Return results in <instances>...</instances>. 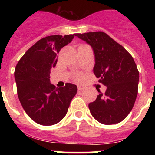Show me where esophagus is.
I'll use <instances>...</instances> for the list:
<instances>
[{
	"instance_id": "34e87169",
	"label": "esophagus",
	"mask_w": 155,
	"mask_h": 155,
	"mask_svg": "<svg viewBox=\"0 0 155 155\" xmlns=\"http://www.w3.org/2000/svg\"><path fill=\"white\" fill-rule=\"evenodd\" d=\"M84 86H81V85L78 86V91H82V90L84 89Z\"/></svg>"
}]
</instances>
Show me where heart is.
Returning a JSON list of instances; mask_svg holds the SVG:
<instances>
[{"label": "heart", "mask_w": 155, "mask_h": 155, "mask_svg": "<svg viewBox=\"0 0 155 155\" xmlns=\"http://www.w3.org/2000/svg\"><path fill=\"white\" fill-rule=\"evenodd\" d=\"M74 79L76 81H81L82 79L84 78V74L81 73V72H76V73L74 74Z\"/></svg>", "instance_id": "1"}]
</instances>
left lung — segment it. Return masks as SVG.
<instances>
[{"mask_svg": "<svg viewBox=\"0 0 155 155\" xmlns=\"http://www.w3.org/2000/svg\"><path fill=\"white\" fill-rule=\"evenodd\" d=\"M92 47L95 57L94 74L106 86L105 93L88 104L91 115L105 125L120 123L132 110L138 92L139 71L125 48L103 31L77 33Z\"/></svg>", "mask_w": 155, "mask_h": 155, "instance_id": "left-lung-1", "label": "left lung"}]
</instances>
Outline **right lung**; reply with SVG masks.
Instances as JSON below:
<instances>
[{
	"instance_id": "1",
	"label": "right lung",
	"mask_w": 155,
	"mask_h": 155,
	"mask_svg": "<svg viewBox=\"0 0 155 155\" xmlns=\"http://www.w3.org/2000/svg\"><path fill=\"white\" fill-rule=\"evenodd\" d=\"M74 37L50 35L39 39L18 62L15 71L19 101L31 120L43 126L61 121L68 113L78 87L67 83L56 87L50 82V71L57 62V54Z\"/></svg>"
}]
</instances>
